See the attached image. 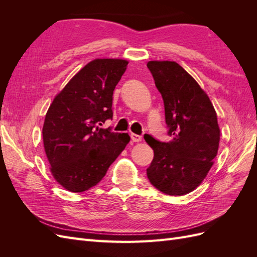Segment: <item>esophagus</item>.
Masks as SVG:
<instances>
[{"instance_id":"34e87169","label":"esophagus","mask_w":257,"mask_h":257,"mask_svg":"<svg viewBox=\"0 0 257 257\" xmlns=\"http://www.w3.org/2000/svg\"><path fill=\"white\" fill-rule=\"evenodd\" d=\"M131 138H132V141H133L134 143L142 142V139H143V137L141 135H137V134H134V133L131 134Z\"/></svg>"}]
</instances>
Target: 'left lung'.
<instances>
[{
    "label": "left lung",
    "mask_w": 257,
    "mask_h": 257,
    "mask_svg": "<svg viewBox=\"0 0 257 257\" xmlns=\"http://www.w3.org/2000/svg\"><path fill=\"white\" fill-rule=\"evenodd\" d=\"M147 66L162 94L167 134L173 137L163 143L145 136L154 151L147 176L162 193L181 196L195 190L213 165L220 143L216 112L196 80L176 62L150 61Z\"/></svg>",
    "instance_id": "left-lung-1"
}]
</instances>
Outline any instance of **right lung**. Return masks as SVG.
<instances>
[{
	"mask_svg": "<svg viewBox=\"0 0 257 257\" xmlns=\"http://www.w3.org/2000/svg\"><path fill=\"white\" fill-rule=\"evenodd\" d=\"M128 62L91 61L54 97L43 126L45 152L54 179L67 191L96 185L130 143L127 133L102 128L112 119V94Z\"/></svg>",
	"mask_w": 257,
	"mask_h": 257,
	"instance_id": "obj_1",
	"label": "right lung"
}]
</instances>
